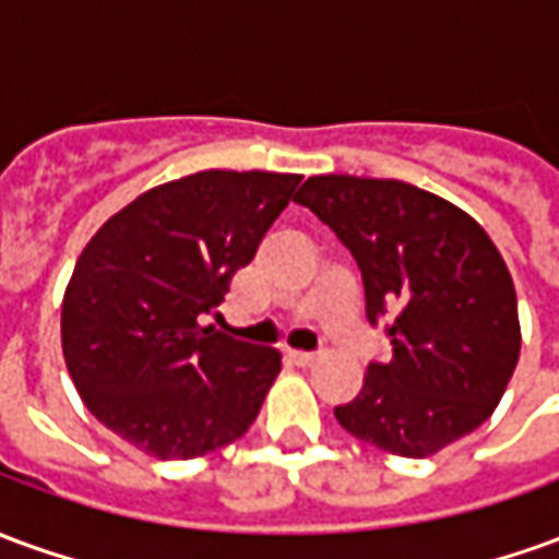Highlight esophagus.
<instances>
[{
    "instance_id": "obj_1",
    "label": "esophagus",
    "mask_w": 559,
    "mask_h": 559,
    "mask_svg": "<svg viewBox=\"0 0 559 559\" xmlns=\"http://www.w3.org/2000/svg\"><path fill=\"white\" fill-rule=\"evenodd\" d=\"M287 359H290L293 365H299V368H311V365L317 362L314 353H296V350L287 353Z\"/></svg>"
}]
</instances>
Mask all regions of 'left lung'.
Listing matches in <instances>:
<instances>
[{
    "label": "left lung",
    "instance_id": "1",
    "mask_svg": "<svg viewBox=\"0 0 559 559\" xmlns=\"http://www.w3.org/2000/svg\"><path fill=\"white\" fill-rule=\"evenodd\" d=\"M350 248L365 311L386 326L392 359L335 407L347 433L383 452L428 457L476 431L503 399L521 353L512 275L464 209L399 179L311 176L296 194Z\"/></svg>",
    "mask_w": 559,
    "mask_h": 559
}]
</instances>
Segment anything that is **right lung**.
<instances>
[{"label":"right lung","mask_w":559,"mask_h":559,"mask_svg":"<svg viewBox=\"0 0 559 559\" xmlns=\"http://www.w3.org/2000/svg\"><path fill=\"white\" fill-rule=\"evenodd\" d=\"M302 176L203 170L102 224L62 299L68 374L95 419L160 461L239 440L281 353L200 326L251 263Z\"/></svg>","instance_id":"right-lung-1"}]
</instances>
